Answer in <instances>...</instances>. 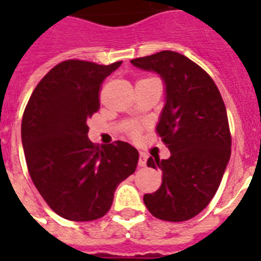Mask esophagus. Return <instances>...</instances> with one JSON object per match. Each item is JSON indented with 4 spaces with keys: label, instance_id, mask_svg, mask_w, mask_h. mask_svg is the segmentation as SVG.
I'll use <instances>...</instances> for the list:
<instances>
[{
    "label": "esophagus",
    "instance_id": "34e87169",
    "mask_svg": "<svg viewBox=\"0 0 261 261\" xmlns=\"http://www.w3.org/2000/svg\"><path fill=\"white\" fill-rule=\"evenodd\" d=\"M146 161H147V155L145 154V153H141V154H139V161H138L139 167H146Z\"/></svg>",
    "mask_w": 261,
    "mask_h": 261
}]
</instances>
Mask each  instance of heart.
<instances>
[{
	"instance_id": "b5f03b06",
	"label": "heart",
	"mask_w": 261,
	"mask_h": 261,
	"mask_svg": "<svg viewBox=\"0 0 261 261\" xmlns=\"http://www.w3.org/2000/svg\"><path fill=\"white\" fill-rule=\"evenodd\" d=\"M139 134V128L138 127H135V126H133V127H130V135H133V137H137V135Z\"/></svg>"
}]
</instances>
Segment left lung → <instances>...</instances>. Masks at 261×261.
<instances>
[{"label": "left lung", "instance_id": "obj_1", "mask_svg": "<svg viewBox=\"0 0 261 261\" xmlns=\"http://www.w3.org/2000/svg\"><path fill=\"white\" fill-rule=\"evenodd\" d=\"M131 63L159 73L167 89L157 134L171 157L147 160V167L163 171V184L143 202L155 218L188 221L214 198L230 159L225 102L210 75L178 53L160 51Z\"/></svg>", "mask_w": 261, "mask_h": 261}]
</instances>
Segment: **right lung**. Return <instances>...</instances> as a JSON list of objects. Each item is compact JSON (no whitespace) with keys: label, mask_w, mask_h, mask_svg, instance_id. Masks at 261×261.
<instances>
[{"label":"right lung","mask_w":261,"mask_h":261,"mask_svg":"<svg viewBox=\"0 0 261 261\" xmlns=\"http://www.w3.org/2000/svg\"><path fill=\"white\" fill-rule=\"evenodd\" d=\"M120 65L63 61L40 80L24 110L21 139L28 172L62 218H101L116 187L135 172L139 154L130 143L98 146L88 138L87 120L100 108L102 81Z\"/></svg>","instance_id":"right-lung-1"}]
</instances>
